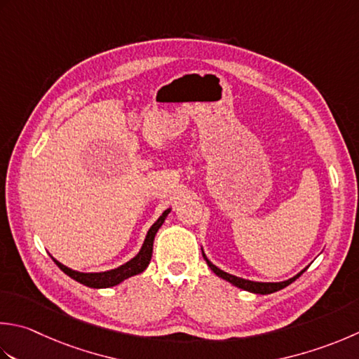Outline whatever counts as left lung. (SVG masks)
Instances as JSON below:
<instances>
[{"label":"left lung","instance_id":"left-lung-1","mask_svg":"<svg viewBox=\"0 0 359 359\" xmlns=\"http://www.w3.org/2000/svg\"><path fill=\"white\" fill-rule=\"evenodd\" d=\"M202 255H203V258H205L208 268L212 269L217 277H221L222 280H226V282L231 283V285L236 286V287H240V290L254 292V294H272V292H277V291H280V290H283V287H286L287 285H291V283L294 282V280H297V278L302 276V273H304V272L306 271V268H308V266H306V268L302 269V271L297 273V276H294V277L290 278V280H285V282H277V283H273V282H254V280H245V278H241V277L231 276V273L219 269V268H217V266H215L212 262H210V259L207 258L205 254H203V249H202Z\"/></svg>","mask_w":359,"mask_h":359}]
</instances>
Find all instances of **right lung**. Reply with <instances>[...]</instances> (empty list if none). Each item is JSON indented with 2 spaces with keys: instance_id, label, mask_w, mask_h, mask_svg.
Masks as SVG:
<instances>
[{
  "instance_id": "1",
  "label": "right lung",
  "mask_w": 359,
  "mask_h": 359,
  "mask_svg": "<svg viewBox=\"0 0 359 359\" xmlns=\"http://www.w3.org/2000/svg\"><path fill=\"white\" fill-rule=\"evenodd\" d=\"M171 208L165 210L158 219L152 224L151 229L147 230L146 238L143 241L142 249H140L138 254L130 258L128 263H124L121 266H118L115 269H110V271H104V272H79V271H74V269H69L68 266L62 264L60 262H57L54 257L53 262L59 266V268L67 273L68 277H72L76 282H79L82 285H86L88 287H95V290H101V287H111V286H116L124 280H128L129 277L133 276H138V273H142L147 266H149L151 262V257H152V248H154V238H156L158 229L163 226V222L166 219V216L170 215Z\"/></svg>"
}]
</instances>
